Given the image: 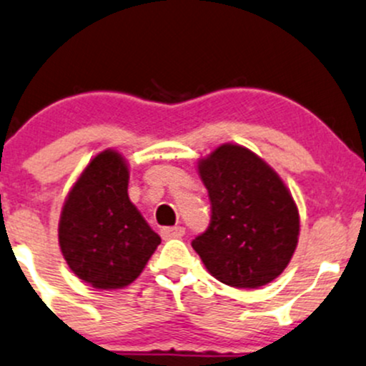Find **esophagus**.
I'll use <instances>...</instances> for the list:
<instances>
[{"mask_svg": "<svg viewBox=\"0 0 366 366\" xmlns=\"http://www.w3.org/2000/svg\"><path fill=\"white\" fill-rule=\"evenodd\" d=\"M160 234H162L164 239H178L183 237L184 229L183 227H166V229L160 230Z\"/></svg>", "mask_w": 366, "mask_h": 366, "instance_id": "1", "label": "esophagus"}]
</instances>
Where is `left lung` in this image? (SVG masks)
Masks as SVG:
<instances>
[{
  "mask_svg": "<svg viewBox=\"0 0 366 366\" xmlns=\"http://www.w3.org/2000/svg\"><path fill=\"white\" fill-rule=\"evenodd\" d=\"M211 223L192 247L211 276L232 288H260L288 267L300 235L298 207L262 157L235 143L197 162Z\"/></svg>",
  "mask_w": 366,
  "mask_h": 366,
  "instance_id": "obj_1",
  "label": "left lung"
}]
</instances>
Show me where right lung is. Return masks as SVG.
I'll list each match as a JSON object with an SVG mask.
<instances>
[{
	"label": "right lung",
	"instance_id": "obj_1",
	"mask_svg": "<svg viewBox=\"0 0 366 366\" xmlns=\"http://www.w3.org/2000/svg\"><path fill=\"white\" fill-rule=\"evenodd\" d=\"M129 174L119 152H99L74 182L59 218L62 257L74 276L96 290L134 282L160 244L129 199Z\"/></svg>",
	"mask_w": 366,
	"mask_h": 366
}]
</instances>
